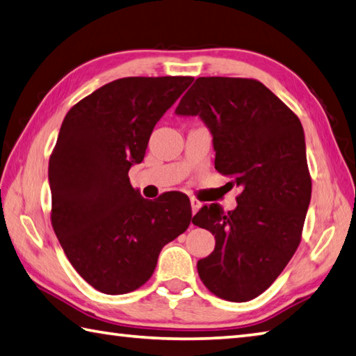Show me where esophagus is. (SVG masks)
Listing matches in <instances>:
<instances>
[{
	"label": "esophagus",
	"mask_w": 356,
	"mask_h": 356,
	"mask_svg": "<svg viewBox=\"0 0 356 356\" xmlns=\"http://www.w3.org/2000/svg\"><path fill=\"white\" fill-rule=\"evenodd\" d=\"M191 206H192V213H197L201 207V203L197 198H191Z\"/></svg>",
	"instance_id": "esophagus-1"
}]
</instances>
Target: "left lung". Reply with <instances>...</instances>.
Listing matches in <instances>:
<instances>
[{"label": "left lung", "instance_id": "left-lung-1", "mask_svg": "<svg viewBox=\"0 0 356 356\" xmlns=\"http://www.w3.org/2000/svg\"><path fill=\"white\" fill-rule=\"evenodd\" d=\"M209 127L216 169L241 192L237 209L203 206L192 223L216 236L198 260L201 282L231 302L257 298L302 240L312 177L299 118L256 79L198 77L177 108Z\"/></svg>", "mask_w": 356, "mask_h": 356}]
</instances>
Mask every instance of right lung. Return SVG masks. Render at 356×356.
I'll use <instances>...</instances> for the list:
<instances>
[{"mask_svg": "<svg viewBox=\"0 0 356 356\" xmlns=\"http://www.w3.org/2000/svg\"><path fill=\"white\" fill-rule=\"evenodd\" d=\"M192 80L118 79L74 105L60 127L49 158L51 223L74 270L100 293L143 286L163 246L191 225L189 198L145 200L129 170L144 159L156 122Z\"/></svg>", "mask_w": 356, "mask_h": 356, "instance_id": "right-lung-1", "label": "right lung"}]
</instances>
